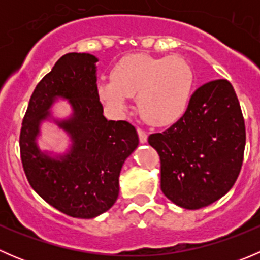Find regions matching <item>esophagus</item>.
Wrapping results in <instances>:
<instances>
[{
	"label": "esophagus",
	"mask_w": 260,
	"mask_h": 260,
	"mask_svg": "<svg viewBox=\"0 0 260 260\" xmlns=\"http://www.w3.org/2000/svg\"><path fill=\"white\" fill-rule=\"evenodd\" d=\"M137 133H138V137H140V142L141 143H146L147 142V137H148V136H147V133L145 132V131L141 129V128H138Z\"/></svg>",
	"instance_id": "esophagus-1"
}]
</instances>
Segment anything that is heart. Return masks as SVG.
<instances>
[{
  "label": "heart",
  "mask_w": 260,
  "mask_h": 260,
  "mask_svg": "<svg viewBox=\"0 0 260 260\" xmlns=\"http://www.w3.org/2000/svg\"><path fill=\"white\" fill-rule=\"evenodd\" d=\"M193 72L182 57L132 55L120 60L112 79L99 84V96L115 113L127 109V99L137 96L146 122L166 125L182 117L190 103Z\"/></svg>",
  "instance_id": "1"
}]
</instances>
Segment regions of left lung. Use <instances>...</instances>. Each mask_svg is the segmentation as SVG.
<instances>
[{
    "mask_svg": "<svg viewBox=\"0 0 260 260\" xmlns=\"http://www.w3.org/2000/svg\"><path fill=\"white\" fill-rule=\"evenodd\" d=\"M148 143L161 159V190L177 206L196 210L219 200L239 176L245 124L226 79L205 83L191 95L185 114Z\"/></svg>",
    "mask_w": 260,
    "mask_h": 260,
    "instance_id": "left-lung-1",
    "label": "left lung"
}]
</instances>
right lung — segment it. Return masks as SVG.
Returning <instances> with one entry per match:
<instances>
[{
  "mask_svg": "<svg viewBox=\"0 0 260 260\" xmlns=\"http://www.w3.org/2000/svg\"><path fill=\"white\" fill-rule=\"evenodd\" d=\"M98 57L69 52L36 85L20 133V152L28 183L49 205L73 217L91 219L113 206L119 174L138 146L136 128L103 115L96 85ZM68 100L72 114L56 120L49 109ZM52 119L71 138L64 155L52 156L37 146L41 123Z\"/></svg>",
  "mask_w": 260,
  "mask_h": 260,
  "instance_id": "1",
  "label": "right lung"
}]
</instances>
